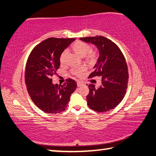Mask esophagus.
<instances>
[{
    "label": "esophagus",
    "instance_id": "34e87169",
    "mask_svg": "<svg viewBox=\"0 0 156 156\" xmlns=\"http://www.w3.org/2000/svg\"><path fill=\"white\" fill-rule=\"evenodd\" d=\"M82 85H83V83H80V82H78V83H77V86L78 87H80Z\"/></svg>",
    "mask_w": 156,
    "mask_h": 156
}]
</instances>
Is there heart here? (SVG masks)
<instances>
[{
	"label": "heart",
	"mask_w": 156,
	"mask_h": 156,
	"mask_svg": "<svg viewBox=\"0 0 156 156\" xmlns=\"http://www.w3.org/2000/svg\"><path fill=\"white\" fill-rule=\"evenodd\" d=\"M72 48L73 49V51H74L78 55H79V56H80L82 57L85 56L87 58V59H88L89 60H94L95 59V57H96L95 53L91 51V47L89 46V44H88L87 43H84V42L82 41H77L73 44ZM67 51L65 50V51H63L61 55H60V60L61 62L64 61L65 57L66 56V54H67ZM83 68H76L73 69L72 70V72L73 74H75L76 76H80L82 73H83Z\"/></svg>",
	"instance_id": "1"
}]
</instances>
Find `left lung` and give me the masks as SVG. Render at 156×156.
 <instances>
[{
    "instance_id": "8db88e82",
    "label": "left lung",
    "mask_w": 156,
    "mask_h": 156,
    "mask_svg": "<svg viewBox=\"0 0 156 156\" xmlns=\"http://www.w3.org/2000/svg\"><path fill=\"white\" fill-rule=\"evenodd\" d=\"M80 41L96 45L99 57L94 65V72L89 78L101 76V85L89 84L87 105L98 112L114 109L125 97L129 80L127 65L122 51L116 44L104 36L80 38Z\"/></svg>"
}]
</instances>
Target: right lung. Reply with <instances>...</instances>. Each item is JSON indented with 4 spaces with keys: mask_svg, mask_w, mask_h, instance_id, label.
<instances>
[{
    "mask_svg": "<svg viewBox=\"0 0 156 156\" xmlns=\"http://www.w3.org/2000/svg\"><path fill=\"white\" fill-rule=\"evenodd\" d=\"M75 38H49L31 51L26 63L25 84L31 99L47 113H59L67 107L72 94L77 88L72 79L63 85L54 84L51 76L60 65V55Z\"/></svg>",
    "mask_w": 156,
    "mask_h": 156,
    "instance_id": "1",
    "label": "right lung"
}]
</instances>
